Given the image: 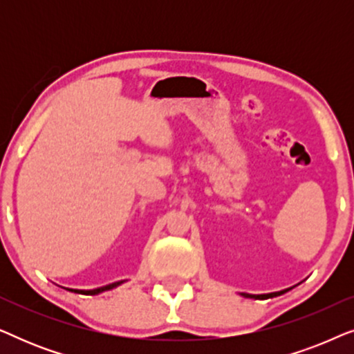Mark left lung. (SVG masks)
Here are the masks:
<instances>
[{"label": "left lung", "instance_id": "obj_1", "mask_svg": "<svg viewBox=\"0 0 354 354\" xmlns=\"http://www.w3.org/2000/svg\"><path fill=\"white\" fill-rule=\"evenodd\" d=\"M280 293V292H279ZM279 293H269V295H248V293H241L243 295V297H246V298H268V297H275V295H279Z\"/></svg>", "mask_w": 354, "mask_h": 354}]
</instances>
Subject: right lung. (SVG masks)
Returning <instances> with one entry per match:
<instances>
[{
	"label": "right lung",
	"instance_id": "obj_1",
	"mask_svg": "<svg viewBox=\"0 0 354 354\" xmlns=\"http://www.w3.org/2000/svg\"><path fill=\"white\" fill-rule=\"evenodd\" d=\"M120 283H122V280H120V282H114V283H111V285H106V287L95 288V290H72V288H69V292L84 293V295H98V293H101V292H106V290H111V288L118 287V285H120Z\"/></svg>",
	"mask_w": 354,
	"mask_h": 354
}]
</instances>
